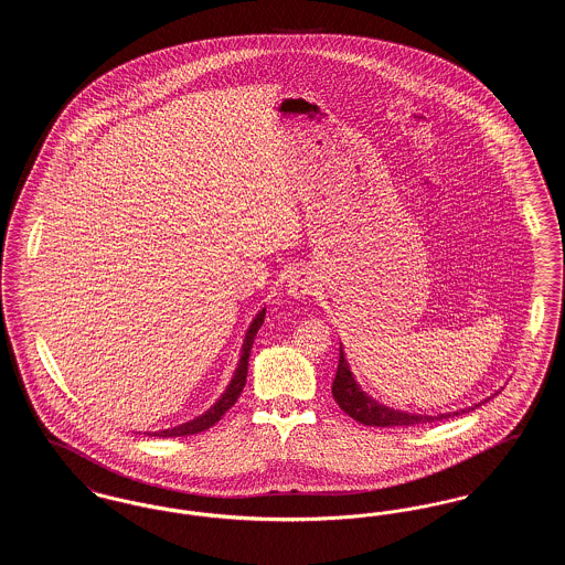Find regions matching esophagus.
I'll return each mask as SVG.
<instances>
[{"instance_id": "34e87169", "label": "esophagus", "mask_w": 565, "mask_h": 565, "mask_svg": "<svg viewBox=\"0 0 565 565\" xmlns=\"http://www.w3.org/2000/svg\"><path fill=\"white\" fill-rule=\"evenodd\" d=\"M286 290L292 298H305L311 292V277L307 273H296L288 279Z\"/></svg>"}]
</instances>
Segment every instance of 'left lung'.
<instances>
[{"instance_id":"8db88e82","label":"left lung","mask_w":565,"mask_h":565,"mask_svg":"<svg viewBox=\"0 0 565 565\" xmlns=\"http://www.w3.org/2000/svg\"><path fill=\"white\" fill-rule=\"evenodd\" d=\"M332 396L337 404L353 417L355 422L364 426H376V428H392V426H419V424H431L440 419H449L459 413H466V408L454 411V413H440V415H417V413H406V411H396L385 404L376 403L371 398L355 381L351 373L350 364L345 360V351L341 348L339 351V366H337V376L332 381ZM487 403V401H484ZM479 406V404H475ZM472 411V408H470Z\"/></svg>"}]
</instances>
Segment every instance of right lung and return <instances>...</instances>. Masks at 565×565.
<instances>
[{"label":"right lung","mask_w":565,"mask_h":565,"mask_svg":"<svg viewBox=\"0 0 565 565\" xmlns=\"http://www.w3.org/2000/svg\"><path fill=\"white\" fill-rule=\"evenodd\" d=\"M265 313H267V309H260V311L256 313V318H254L252 323H249V328H247V332H245V339H243L242 358H239V362H237L235 375L231 379V383L226 385L224 394H222V396H220V398H217V401H215V403L212 404L203 415H199V417L190 419L186 424H180V426H175V428L150 431L148 436H159V438H169V436H190V434H199V431L212 428L215 422H220V419H222V415H224L233 404L237 403V398L242 396L243 387H245V379H247L249 351H252L254 339H256V334H258L260 326L265 322Z\"/></svg>","instance_id":"obj_1"}]
</instances>
